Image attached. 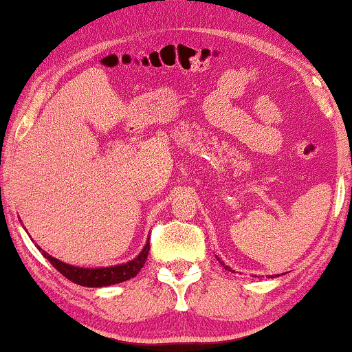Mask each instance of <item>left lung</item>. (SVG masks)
Here are the masks:
<instances>
[{
  "label": "left lung",
  "mask_w": 352,
  "mask_h": 352,
  "mask_svg": "<svg viewBox=\"0 0 352 352\" xmlns=\"http://www.w3.org/2000/svg\"><path fill=\"white\" fill-rule=\"evenodd\" d=\"M221 264H223V263H221ZM223 266H224V264H223ZM224 269H228V271H230V267H228V266H224Z\"/></svg>",
  "instance_id": "left-lung-1"
}]
</instances>
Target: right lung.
Returning <instances> with one entry per match:
<instances>
[{
    "mask_svg": "<svg viewBox=\"0 0 352 352\" xmlns=\"http://www.w3.org/2000/svg\"><path fill=\"white\" fill-rule=\"evenodd\" d=\"M38 250L43 253L47 261H50L52 266H54L57 271H59L65 278H69L74 283H78V285L83 287H107V285H115V283L129 280V278L136 277L138 272L141 271L144 264H146L148 250H151V245L148 242L146 247L142 248V252L138 254L136 258L131 259V261L118 264V266H110V267H76L72 266V264L62 263L59 259L52 258L51 254H47L45 250L38 247Z\"/></svg>",
    "mask_w": 352,
    "mask_h": 352,
    "instance_id": "right-lung-1",
    "label": "right lung"
}]
</instances>
